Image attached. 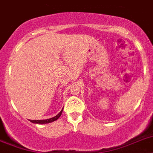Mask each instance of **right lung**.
<instances>
[{"instance_id": "add662e5", "label": "right lung", "mask_w": 153, "mask_h": 153, "mask_svg": "<svg viewBox=\"0 0 153 153\" xmlns=\"http://www.w3.org/2000/svg\"><path fill=\"white\" fill-rule=\"evenodd\" d=\"M63 109L60 111L59 114L56 115V116L53 117L52 118H49V119H46V120H30V122H32L33 123H39V124H45V123H52L53 121H56V120H58L59 118V117L62 115V113Z\"/></svg>"}]
</instances>
